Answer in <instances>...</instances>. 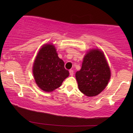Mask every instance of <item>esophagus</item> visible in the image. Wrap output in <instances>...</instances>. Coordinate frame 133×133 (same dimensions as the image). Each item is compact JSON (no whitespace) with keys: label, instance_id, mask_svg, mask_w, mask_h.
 <instances>
[{"label":"esophagus","instance_id":"obj_1","mask_svg":"<svg viewBox=\"0 0 133 133\" xmlns=\"http://www.w3.org/2000/svg\"><path fill=\"white\" fill-rule=\"evenodd\" d=\"M69 73H70V75H71V76H72L73 75H74V71H73V70L71 69L69 71Z\"/></svg>","mask_w":133,"mask_h":133}]
</instances>
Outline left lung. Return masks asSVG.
<instances>
[{"instance_id":"1","label":"left lung","mask_w":133,"mask_h":133,"mask_svg":"<svg viewBox=\"0 0 133 133\" xmlns=\"http://www.w3.org/2000/svg\"><path fill=\"white\" fill-rule=\"evenodd\" d=\"M110 77V68L104 53L98 49H94L87 53L81 69L76 73L79 89L89 97L101 92L106 88Z\"/></svg>"}]
</instances>
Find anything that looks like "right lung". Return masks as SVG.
I'll return each mask as SVG.
<instances>
[{
    "instance_id": "obj_1",
    "label": "right lung",
    "mask_w": 133,
    "mask_h": 133,
    "mask_svg": "<svg viewBox=\"0 0 133 133\" xmlns=\"http://www.w3.org/2000/svg\"><path fill=\"white\" fill-rule=\"evenodd\" d=\"M32 68L36 84L45 92H52L59 88L69 75L64 68V62L58 57L56 48L52 44H45L41 47Z\"/></svg>"
}]
</instances>
